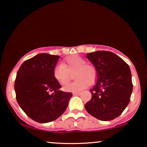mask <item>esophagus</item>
<instances>
[{
    "mask_svg": "<svg viewBox=\"0 0 147 147\" xmlns=\"http://www.w3.org/2000/svg\"><path fill=\"white\" fill-rule=\"evenodd\" d=\"M80 92H74V93H73L74 96H78L80 95Z\"/></svg>",
    "mask_w": 147,
    "mask_h": 147,
    "instance_id": "1",
    "label": "esophagus"
}]
</instances>
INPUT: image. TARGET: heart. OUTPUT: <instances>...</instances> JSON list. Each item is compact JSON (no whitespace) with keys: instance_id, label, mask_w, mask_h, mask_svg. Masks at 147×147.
Wrapping results in <instances>:
<instances>
[{"instance_id":"obj_1","label":"heart","mask_w":147,"mask_h":147,"mask_svg":"<svg viewBox=\"0 0 147 147\" xmlns=\"http://www.w3.org/2000/svg\"><path fill=\"white\" fill-rule=\"evenodd\" d=\"M75 71V78L78 80L67 84L64 88L65 91H82L97 79L98 71L95 66L86 63V59L78 55L69 56L64 60L63 63L56 65L53 69V77L60 85L65 86L71 80V74Z\"/></svg>"}]
</instances>
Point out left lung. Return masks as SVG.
<instances>
[{"label": "left lung", "mask_w": 147, "mask_h": 147, "mask_svg": "<svg viewBox=\"0 0 147 147\" xmlns=\"http://www.w3.org/2000/svg\"><path fill=\"white\" fill-rule=\"evenodd\" d=\"M98 71V80L90 90L92 98L85 104L90 115L102 121L115 119L128 106L132 92L129 66L110 51L86 53Z\"/></svg>", "instance_id": "1"}]
</instances>
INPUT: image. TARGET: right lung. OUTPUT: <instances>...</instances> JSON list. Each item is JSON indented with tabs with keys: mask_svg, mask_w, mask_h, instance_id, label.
Instances as JSON below:
<instances>
[{
	"mask_svg": "<svg viewBox=\"0 0 147 147\" xmlns=\"http://www.w3.org/2000/svg\"><path fill=\"white\" fill-rule=\"evenodd\" d=\"M59 57L41 53L24 61L15 81L16 99L32 120L46 123L59 117L67 108L71 92L60 90L61 86L53 77Z\"/></svg>",
	"mask_w": 147,
	"mask_h": 147,
	"instance_id": "obj_1",
	"label": "right lung"
}]
</instances>
